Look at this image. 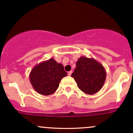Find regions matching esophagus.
Wrapping results in <instances>:
<instances>
[{"mask_svg":"<svg viewBox=\"0 0 133 133\" xmlns=\"http://www.w3.org/2000/svg\"><path fill=\"white\" fill-rule=\"evenodd\" d=\"M72 73H73V71H70L68 72V76H71V74H72Z\"/></svg>","mask_w":133,"mask_h":133,"instance_id":"1","label":"esophagus"}]
</instances>
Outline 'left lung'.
<instances>
[{"mask_svg": "<svg viewBox=\"0 0 133 133\" xmlns=\"http://www.w3.org/2000/svg\"><path fill=\"white\" fill-rule=\"evenodd\" d=\"M71 76L82 91L94 95L102 88L106 78V71L102 64L95 58L81 57L76 62Z\"/></svg>", "mask_w": 133, "mask_h": 133, "instance_id": "8db88e82", "label": "left lung"}]
</instances>
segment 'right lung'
Segmentation results:
<instances>
[{
    "label": "right lung",
    "instance_id": "1",
    "mask_svg": "<svg viewBox=\"0 0 133 133\" xmlns=\"http://www.w3.org/2000/svg\"><path fill=\"white\" fill-rule=\"evenodd\" d=\"M67 75L62 64L51 58L36 65L31 71L29 80L35 91L47 96L57 91L60 80Z\"/></svg>",
    "mask_w": 133,
    "mask_h": 133
}]
</instances>
